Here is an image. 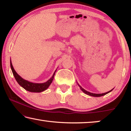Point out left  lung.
I'll return each mask as SVG.
<instances>
[{"instance_id": "8db88e82", "label": "left lung", "mask_w": 131, "mask_h": 131, "mask_svg": "<svg viewBox=\"0 0 131 131\" xmlns=\"http://www.w3.org/2000/svg\"><path fill=\"white\" fill-rule=\"evenodd\" d=\"M78 86H79L80 87V89H81V90L83 91V92L85 93V94H86V95H89V96H95V97H99V96H103V95H106V94H108V93H109V92H110L111 91H112V90L113 89H112V90H110V91H108V92H105V93H103V94H94V93H91V92H88V91H86L85 89H84L83 88H82L79 85V83H78Z\"/></svg>"}]
</instances>
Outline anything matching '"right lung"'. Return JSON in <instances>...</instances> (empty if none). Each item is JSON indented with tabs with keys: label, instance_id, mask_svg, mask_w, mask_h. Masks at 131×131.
<instances>
[{
	"label": "right lung",
	"instance_id": "1",
	"mask_svg": "<svg viewBox=\"0 0 131 131\" xmlns=\"http://www.w3.org/2000/svg\"><path fill=\"white\" fill-rule=\"evenodd\" d=\"M10 64L12 73H13L14 78H15V80H17L18 83L21 87H23V88L26 89V90L31 92H41L45 91L46 89H47L48 88V87H49L50 85L51 84L52 82L53 78H54L55 73L56 72V70H55L54 73H53L52 75V76L47 82L42 83H33V82H30L29 81H28V80H25L23 78H21V77L16 72L15 70H14L13 66H12V64L11 62V60L10 61Z\"/></svg>",
	"mask_w": 131,
	"mask_h": 131
}]
</instances>
